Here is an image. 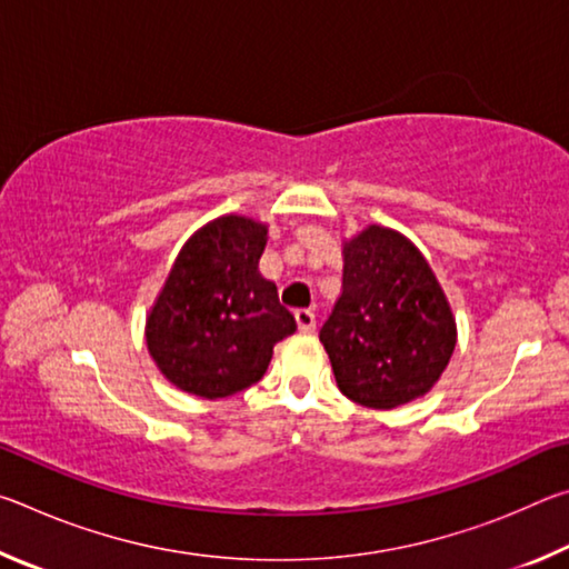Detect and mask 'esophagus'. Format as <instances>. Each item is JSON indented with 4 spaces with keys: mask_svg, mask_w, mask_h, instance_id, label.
Wrapping results in <instances>:
<instances>
[{
    "mask_svg": "<svg viewBox=\"0 0 569 569\" xmlns=\"http://www.w3.org/2000/svg\"><path fill=\"white\" fill-rule=\"evenodd\" d=\"M296 326L298 331L301 333H313L316 331V316L311 311H306V308H301V311H296Z\"/></svg>",
    "mask_w": 569,
    "mask_h": 569,
    "instance_id": "1",
    "label": "esophagus"
}]
</instances>
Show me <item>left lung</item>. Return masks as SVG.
<instances>
[{
  "instance_id": "8db88e82",
  "label": "left lung",
  "mask_w": 569,
  "mask_h": 569,
  "mask_svg": "<svg viewBox=\"0 0 569 569\" xmlns=\"http://www.w3.org/2000/svg\"><path fill=\"white\" fill-rule=\"evenodd\" d=\"M319 339L343 397L393 409L435 387L455 351L457 329L413 243L369 226L343 246V291Z\"/></svg>"
}]
</instances>
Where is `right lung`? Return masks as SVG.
Returning a JSON list of instances; mask_svg holds the SVG:
<instances>
[{"label":"right lung","instance_id":"add662e5","mask_svg":"<svg viewBox=\"0 0 569 569\" xmlns=\"http://www.w3.org/2000/svg\"><path fill=\"white\" fill-rule=\"evenodd\" d=\"M266 228L226 216L182 246L148 319V349L178 389L223 399L261 381L273 346L296 331L258 273Z\"/></svg>","mask_w":569,"mask_h":569}]
</instances>
